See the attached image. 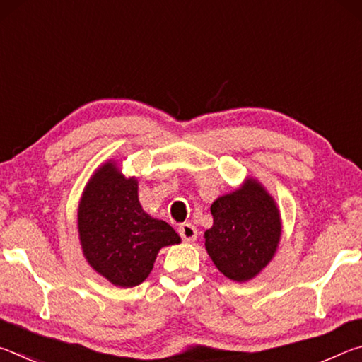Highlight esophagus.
I'll list each match as a JSON object with an SVG mask.
<instances>
[{
    "label": "esophagus",
    "instance_id": "esophagus-1",
    "mask_svg": "<svg viewBox=\"0 0 362 362\" xmlns=\"http://www.w3.org/2000/svg\"><path fill=\"white\" fill-rule=\"evenodd\" d=\"M179 235L182 236L183 241H194L196 236H198V231H196V228L192 223H180Z\"/></svg>",
    "mask_w": 362,
    "mask_h": 362
}]
</instances>
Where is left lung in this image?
<instances>
[{
  "mask_svg": "<svg viewBox=\"0 0 362 362\" xmlns=\"http://www.w3.org/2000/svg\"><path fill=\"white\" fill-rule=\"evenodd\" d=\"M214 225L204 233L214 265L233 281L260 273L276 252L281 236L278 207L260 183L247 180L211 206Z\"/></svg>",
  "mask_w": 362,
  "mask_h": 362,
  "instance_id": "obj_1",
  "label": "left lung"
}]
</instances>
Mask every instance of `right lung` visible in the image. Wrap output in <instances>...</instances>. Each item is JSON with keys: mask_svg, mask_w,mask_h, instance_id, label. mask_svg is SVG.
<instances>
[{"mask_svg": "<svg viewBox=\"0 0 362 362\" xmlns=\"http://www.w3.org/2000/svg\"><path fill=\"white\" fill-rule=\"evenodd\" d=\"M78 230L89 265L121 287L144 283L159 249L180 243L173 226L144 212L137 180L124 179L113 163L103 164L86 187Z\"/></svg>", "mask_w": 362, "mask_h": 362, "instance_id": "add662e5", "label": "right lung"}]
</instances>
